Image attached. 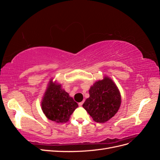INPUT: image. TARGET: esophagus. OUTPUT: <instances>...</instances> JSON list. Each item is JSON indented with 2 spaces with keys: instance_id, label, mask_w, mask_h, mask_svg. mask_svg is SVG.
I'll list each match as a JSON object with an SVG mask.
<instances>
[{
  "instance_id": "1",
  "label": "esophagus",
  "mask_w": 160,
  "mask_h": 160,
  "mask_svg": "<svg viewBox=\"0 0 160 160\" xmlns=\"http://www.w3.org/2000/svg\"><path fill=\"white\" fill-rule=\"evenodd\" d=\"M83 103H84V100L83 101H81V102H80V103H79V105L80 106V107H81V106H82V105H83Z\"/></svg>"
}]
</instances>
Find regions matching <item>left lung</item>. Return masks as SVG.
Returning a JSON list of instances; mask_svg holds the SVG:
<instances>
[{"label": "left lung", "instance_id": "8db88e82", "mask_svg": "<svg viewBox=\"0 0 160 160\" xmlns=\"http://www.w3.org/2000/svg\"><path fill=\"white\" fill-rule=\"evenodd\" d=\"M89 95L83 107L98 123H105L113 118L122 102L118 88L108 77L95 82L91 87Z\"/></svg>", "mask_w": 160, "mask_h": 160}]
</instances>
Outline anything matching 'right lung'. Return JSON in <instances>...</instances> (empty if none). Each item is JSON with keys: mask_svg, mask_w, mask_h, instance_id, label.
<instances>
[{"mask_svg": "<svg viewBox=\"0 0 160 160\" xmlns=\"http://www.w3.org/2000/svg\"><path fill=\"white\" fill-rule=\"evenodd\" d=\"M42 110L46 117L57 123H64L78 107L69 93L61 89V85L49 82L42 101Z\"/></svg>", "mask_w": 160, "mask_h": 160, "instance_id": "right-lung-1", "label": "right lung"}]
</instances>
